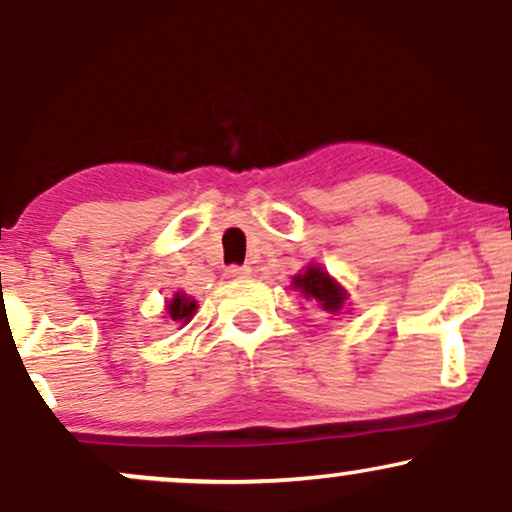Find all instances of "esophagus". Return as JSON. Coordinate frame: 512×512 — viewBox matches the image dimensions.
<instances>
[{
  "instance_id": "obj_1",
  "label": "esophagus",
  "mask_w": 512,
  "mask_h": 512,
  "mask_svg": "<svg viewBox=\"0 0 512 512\" xmlns=\"http://www.w3.org/2000/svg\"><path fill=\"white\" fill-rule=\"evenodd\" d=\"M226 276L228 279H245V276H250V267L248 264H231L226 269Z\"/></svg>"
}]
</instances>
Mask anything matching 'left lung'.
Instances as JSON below:
<instances>
[{
    "label": "left lung",
    "mask_w": 512,
    "mask_h": 512,
    "mask_svg": "<svg viewBox=\"0 0 512 512\" xmlns=\"http://www.w3.org/2000/svg\"><path fill=\"white\" fill-rule=\"evenodd\" d=\"M293 286L305 293V298H313L322 305L325 313H339L346 301V293L330 274L322 272L320 267H308L305 274L293 276Z\"/></svg>",
    "instance_id": "obj_1"
}]
</instances>
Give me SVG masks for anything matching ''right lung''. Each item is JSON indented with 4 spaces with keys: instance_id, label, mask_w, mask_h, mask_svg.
Instances as JSON below:
<instances>
[{
    "instance_id": "1",
    "label": "right lung",
    "mask_w": 512,
    "mask_h": 512,
    "mask_svg": "<svg viewBox=\"0 0 512 512\" xmlns=\"http://www.w3.org/2000/svg\"><path fill=\"white\" fill-rule=\"evenodd\" d=\"M168 315H170V320H178V322H187L190 320L192 315H195V310H197V303L192 301V298H187V296H182V293H178V296L173 298V301L168 303Z\"/></svg>"
}]
</instances>
